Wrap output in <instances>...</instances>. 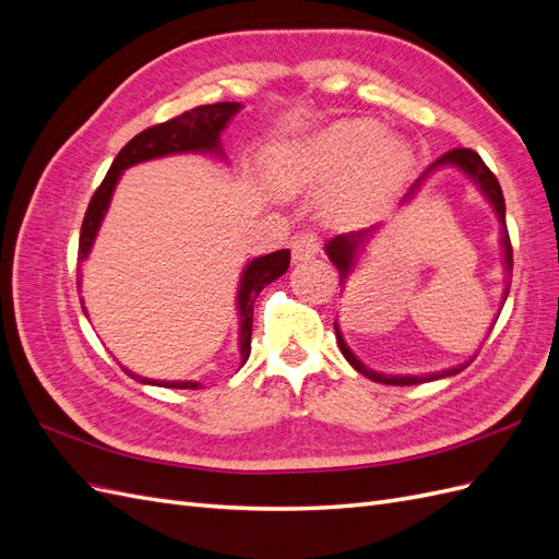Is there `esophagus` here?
Wrapping results in <instances>:
<instances>
[{"instance_id":"1","label":"esophagus","mask_w":559,"mask_h":559,"mask_svg":"<svg viewBox=\"0 0 559 559\" xmlns=\"http://www.w3.org/2000/svg\"><path fill=\"white\" fill-rule=\"evenodd\" d=\"M319 249H321V240L312 230H302L292 240L294 261H308L314 257V253H319Z\"/></svg>"}]
</instances>
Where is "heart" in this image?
I'll return each mask as SVG.
<instances>
[{"instance_id": "1", "label": "heart", "mask_w": 559, "mask_h": 559, "mask_svg": "<svg viewBox=\"0 0 559 559\" xmlns=\"http://www.w3.org/2000/svg\"><path fill=\"white\" fill-rule=\"evenodd\" d=\"M270 177L284 193L333 183L329 216L341 224L364 222L392 198L413 167V151L384 134L376 121H341L308 140L270 154Z\"/></svg>"}]
</instances>
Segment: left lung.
Returning <instances> with one entry per match:
<instances>
[{
  "label": "left lung",
  "mask_w": 559,
  "mask_h": 559,
  "mask_svg": "<svg viewBox=\"0 0 559 559\" xmlns=\"http://www.w3.org/2000/svg\"><path fill=\"white\" fill-rule=\"evenodd\" d=\"M438 165H456V167H460V170H464L473 181H476V183L480 186V191L487 195V200L492 202V207H495V212H497V216H499V222H501V226H503V230H501V235H503V238H501V245H503V261H506V270H509V273H511V270H513V247H511L509 230H506V202H503L501 186H499L495 173L489 170V167L485 165V160L476 154V151H473V148H464V146L450 148L448 154H443L441 158H438V160L429 167V170H427L425 175H421V179H425V177L433 170V167H438ZM421 179H419V181H421ZM419 181L413 186L411 193L405 195V200H408V198L413 195V191L417 189ZM366 233H370V230L335 235V238L326 245L329 259H331L333 265L337 267V273H341V286H343V282H345L347 275H349V270H352V265H354V259H357V249H359L361 242H366V238H368ZM509 289H511V282H506L503 302H506V296H509ZM333 326H335L337 347H341V352L345 354V359L354 366V370H359L361 376H366L368 380H373V382L408 386V384H419V382H429V380H438V378H448V376L460 373V370L466 368V366L448 368V370H441V373H431V376H382V373H376V370L366 368L357 357H354V354L349 352V347H347L345 341H343L341 329H337V324H333Z\"/></svg>",
  "instance_id": "left-lung-1"
}]
</instances>
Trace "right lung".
I'll list each match as a JSON object with an SVG mask.
<instances>
[{
	"mask_svg": "<svg viewBox=\"0 0 559 559\" xmlns=\"http://www.w3.org/2000/svg\"><path fill=\"white\" fill-rule=\"evenodd\" d=\"M240 105L238 103H216V105H202L195 109L183 111L170 121L151 126L142 130L134 138L118 151V156L114 158L107 177L103 183L97 186V191L93 193L86 216H83L81 224V238H79V263L88 257V251L93 247V240L97 235L99 224H103V216L109 207V200L114 193V186L121 177L126 167L151 160V158H160L167 154H183V151H216L218 148V134L226 128L233 114H238ZM292 261V251L289 249H280L267 253V257L253 259L247 270L242 273L240 282V296H238V310H240V352H242V366L249 359L251 352V324H253V302H257L259 294L263 292V286L275 282L282 277L289 267ZM81 284V280H76ZM86 312V308H83ZM126 370V368H123ZM130 378H138L144 384H158L167 389H198L200 382H156L148 378H140L126 370Z\"/></svg>",
	"mask_w": 559,
	"mask_h": 559,
	"instance_id": "add662e5",
	"label": "right lung"
}]
</instances>
